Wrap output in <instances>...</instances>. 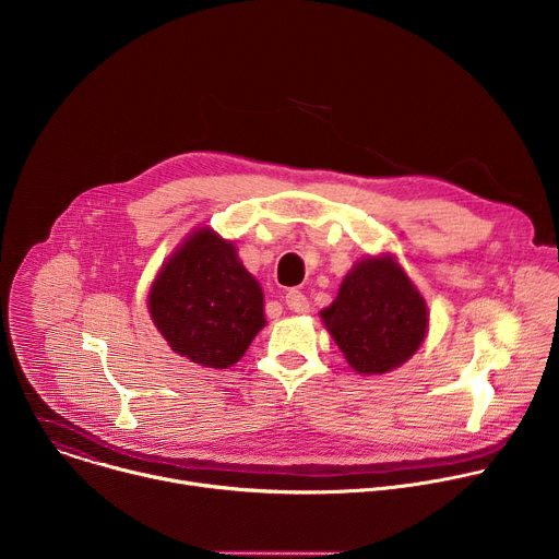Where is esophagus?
<instances>
[{
	"label": "esophagus",
	"instance_id": "1",
	"mask_svg": "<svg viewBox=\"0 0 559 559\" xmlns=\"http://www.w3.org/2000/svg\"><path fill=\"white\" fill-rule=\"evenodd\" d=\"M286 306L293 310V312H308L310 304H308V297L301 293V290H288L286 297H284Z\"/></svg>",
	"mask_w": 559,
	"mask_h": 559
}]
</instances>
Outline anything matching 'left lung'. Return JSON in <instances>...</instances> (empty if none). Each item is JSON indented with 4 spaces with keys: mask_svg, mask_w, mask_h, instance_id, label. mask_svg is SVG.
I'll use <instances>...</instances> for the list:
<instances>
[{
    "mask_svg": "<svg viewBox=\"0 0 559 559\" xmlns=\"http://www.w3.org/2000/svg\"><path fill=\"white\" fill-rule=\"evenodd\" d=\"M319 317L361 377L401 368L416 355L429 328L427 301L392 253L357 260Z\"/></svg>",
    "mask_w": 559,
    "mask_h": 559,
    "instance_id": "8db88e82",
    "label": "left lung"
}]
</instances>
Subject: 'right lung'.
Here are the masks:
<instances>
[{"label":"right lung","mask_w":559,"mask_h":559,"mask_svg":"<svg viewBox=\"0 0 559 559\" xmlns=\"http://www.w3.org/2000/svg\"><path fill=\"white\" fill-rule=\"evenodd\" d=\"M147 310L176 355L215 370L238 364L266 325L260 282L211 227H195L163 262Z\"/></svg>","instance_id":"obj_1"}]
</instances>
